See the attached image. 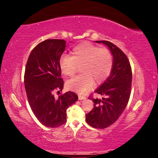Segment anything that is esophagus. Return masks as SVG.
<instances>
[{
    "instance_id": "1",
    "label": "esophagus",
    "mask_w": 158,
    "mask_h": 158,
    "mask_svg": "<svg viewBox=\"0 0 158 158\" xmlns=\"http://www.w3.org/2000/svg\"><path fill=\"white\" fill-rule=\"evenodd\" d=\"M85 98H85V96H84V95H79V100H85Z\"/></svg>"
}]
</instances>
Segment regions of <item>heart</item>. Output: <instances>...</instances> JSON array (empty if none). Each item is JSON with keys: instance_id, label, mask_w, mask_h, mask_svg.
Wrapping results in <instances>:
<instances>
[{"instance_id": "obj_1", "label": "heart", "mask_w": 158, "mask_h": 158, "mask_svg": "<svg viewBox=\"0 0 158 158\" xmlns=\"http://www.w3.org/2000/svg\"><path fill=\"white\" fill-rule=\"evenodd\" d=\"M72 56L63 54L59 60L61 72L71 77L81 65V74L67 81L69 89L79 93L90 90L95 84H100L108 78L113 68V56L106 48H100L90 42H84L74 47Z\"/></svg>"}]
</instances>
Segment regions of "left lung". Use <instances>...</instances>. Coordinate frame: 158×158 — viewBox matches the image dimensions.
Masks as SVG:
<instances>
[{"mask_svg":"<svg viewBox=\"0 0 158 158\" xmlns=\"http://www.w3.org/2000/svg\"><path fill=\"white\" fill-rule=\"evenodd\" d=\"M95 42L103 43L110 50L113 56V68L106 81L95 91L105 98H90L94 102V108L85 114V121L93 127L104 129L114 123L126 107L132 74L129 60L118 47L109 41Z\"/></svg>","mask_w":158,"mask_h":158,"instance_id":"left-lung-1","label":"left lung"}]
</instances>
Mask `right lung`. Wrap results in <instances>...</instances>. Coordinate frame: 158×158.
<instances>
[{"label":"right lung","mask_w":158,"mask_h":158,"mask_svg":"<svg viewBox=\"0 0 158 158\" xmlns=\"http://www.w3.org/2000/svg\"><path fill=\"white\" fill-rule=\"evenodd\" d=\"M64 40H46L32 50L24 74V85L28 100L33 114L42 125L57 127L65 123L66 110L78 100L75 93L68 91L54 97L63 89L59 65L60 58L65 49Z\"/></svg>","instance_id":"obj_1"}]
</instances>
